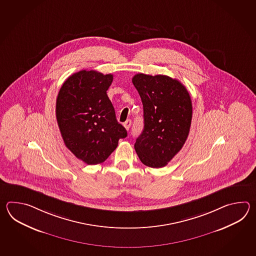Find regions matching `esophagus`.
Returning a JSON list of instances; mask_svg holds the SVG:
<instances>
[{
    "label": "esophagus",
    "mask_w": 256,
    "mask_h": 256,
    "mask_svg": "<svg viewBox=\"0 0 256 256\" xmlns=\"http://www.w3.org/2000/svg\"><path fill=\"white\" fill-rule=\"evenodd\" d=\"M130 124H132V120H127L126 122H124V126L126 127V130L130 129Z\"/></svg>",
    "instance_id": "34e87169"
}]
</instances>
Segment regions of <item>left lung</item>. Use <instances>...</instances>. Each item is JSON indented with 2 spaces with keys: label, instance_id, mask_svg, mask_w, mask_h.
<instances>
[{
  "label": "left lung",
  "instance_id": "1",
  "mask_svg": "<svg viewBox=\"0 0 256 256\" xmlns=\"http://www.w3.org/2000/svg\"><path fill=\"white\" fill-rule=\"evenodd\" d=\"M132 82L141 97L144 126L134 144L142 163L160 168L180 152L190 134L192 102L185 86L168 76L136 74Z\"/></svg>",
  "mask_w": 256,
  "mask_h": 256
}]
</instances>
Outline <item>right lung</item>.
I'll list each match as a JSON object with an SVG mask.
<instances>
[{
  "mask_svg": "<svg viewBox=\"0 0 256 256\" xmlns=\"http://www.w3.org/2000/svg\"><path fill=\"white\" fill-rule=\"evenodd\" d=\"M114 76L80 70L68 76L56 98V116L66 146L88 164L104 163L126 138L107 90Z\"/></svg>",
  "mask_w": 256,
  "mask_h": 256,
  "instance_id": "1",
  "label": "right lung"
}]
</instances>
